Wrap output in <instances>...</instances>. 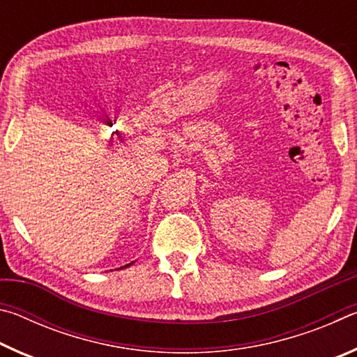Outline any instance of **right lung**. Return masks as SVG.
Listing matches in <instances>:
<instances>
[{
    "label": "right lung",
    "instance_id": "add662e5",
    "mask_svg": "<svg viewBox=\"0 0 357 357\" xmlns=\"http://www.w3.org/2000/svg\"><path fill=\"white\" fill-rule=\"evenodd\" d=\"M130 264H132V263H129V264H126V266H124V268H128V266H130Z\"/></svg>",
    "mask_w": 357,
    "mask_h": 357
}]
</instances>
